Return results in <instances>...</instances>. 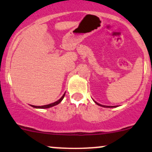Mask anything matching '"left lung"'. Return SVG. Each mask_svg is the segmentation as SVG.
Returning a JSON list of instances; mask_svg holds the SVG:
<instances>
[{
  "mask_svg": "<svg viewBox=\"0 0 152 152\" xmlns=\"http://www.w3.org/2000/svg\"><path fill=\"white\" fill-rule=\"evenodd\" d=\"M93 101H94V100H93ZM94 102H95V103L96 104H98V105L101 106V107H107V108H112V107H117V106H105V105H102V104H100L97 103V102H95V101H94Z\"/></svg>",
  "mask_w": 152,
  "mask_h": 152,
  "instance_id": "8db88e82",
  "label": "left lung"
}]
</instances>
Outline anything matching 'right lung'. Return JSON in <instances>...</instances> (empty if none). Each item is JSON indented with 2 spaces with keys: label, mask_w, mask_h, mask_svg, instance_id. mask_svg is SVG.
Listing matches in <instances>:
<instances>
[{
  "label": "right lung",
  "mask_w": 152,
  "mask_h": 152,
  "mask_svg": "<svg viewBox=\"0 0 152 152\" xmlns=\"http://www.w3.org/2000/svg\"><path fill=\"white\" fill-rule=\"evenodd\" d=\"M65 93H64L63 96H62V97H61L60 99H59V100L56 101V102H53V103L49 104L44 105V106H34V105H31V106L32 107H34V108H37V109H47V108H50V107H53V106H56V105L59 104L61 102H62V99H64V97H65Z\"/></svg>",
  "instance_id": "obj_1"
}]
</instances>
